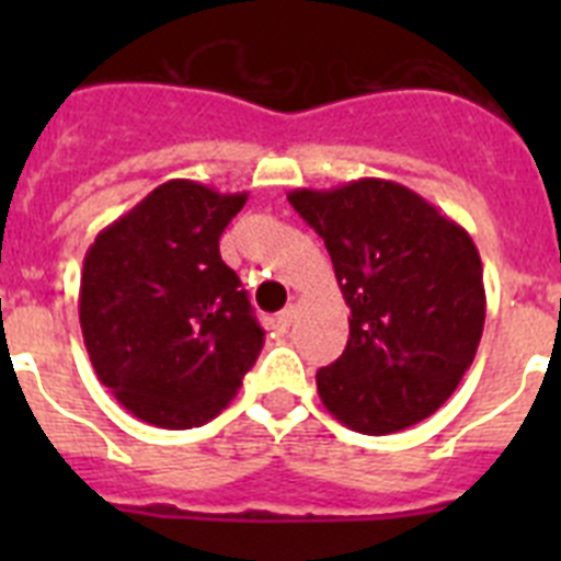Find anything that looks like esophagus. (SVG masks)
Instances as JSON below:
<instances>
[{
  "instance_id": "34e87169",
  "label": "esophagus",
  "mask_w": 561,
  "mask_h": 561,
  "mask_svg": "<svg viewBox=\"0 0 561 561\" xmlns=\"http://www.w3.org/2000/svg\"><path fill=\"white\" fill-rule=\"evenodd\" d=\"M295 314H297V309H295V306H286L284 311H277V317H275V325H277V331H286V329H289V325L295 323Z\"/></svg>"
}]
</instances>
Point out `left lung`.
Wrapping results in <instances>:
<instances>
[{"label":"left lung","instance_id":"8db88e82","mask_svg":"<svg viewBox=\"0 0 561 561\" xmlns=\"http://www.w3.org/2000/svg\"><path fill=\"white\" fill-rule=\"evenodd\" d=\"M289 202L325 241L351 306L348 345L317 370L325 410L354 433L390 435L430 419L478 354L483 264L472 236L419 193L390 180Z\"/></svg>","mask_w":561,"mask_h":561}]
</instances>
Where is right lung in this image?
<instances>
[{
  "instance_id": "1",
  "label": "right lung",
  "mask_w": 561,
  "mask_h": 561,
  "mask_svg": "<svg viewBox=\"0 0 561 561\" xmlns=\"http://www.w3.org/2000/svg\"><path fill=\"white\" fill-rule=\"evenodd\" d=\"M244 202L171 180L103 227L83 257L78 317L92 368L153 427L216 419L261 354L264 329L219 252Z\"/></svg>"
}]
</instances>
